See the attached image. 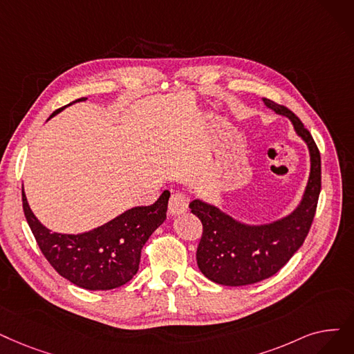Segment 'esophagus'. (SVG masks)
Returning <instances> with one entry per match:
<instances>
[{
	"label": "esophagus",
	"mask_w": 354,
	"mask_h": 354,
	"mask_svg": "<svg viewBox=\"0 0 354 354\" xmlns=\"http://www.w3.org/2000/svg\"><path fill=\"white\" fill-rule=\"evenodd\" d=\"M188 208V198L183 192H174L171 199H169V212L171 215H176L180 214L183 211H187Z\"/></svg>",
	"instance_id": "1"
}]
</instances>
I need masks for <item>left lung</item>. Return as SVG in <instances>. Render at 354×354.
<instances>
[{"mask_svg":"<svg viewBox=\"0 0 354 354\" xmlns=\"http://www.w3.org/2000/svg\"><path fill=\"white\" fill-rule=\"evenodd\" d=\"M263 102L276 114L288 117L308 146L310 178L299 205L269 224L240 223L201 199L189 204L191 212L203 223V237L196 249L198 268L209 281L225 286L252 285L279 272L308 236L321 191V156L313 136L286 106L268 98Z\"/></svg>","mask_w":354,"mask_h":354,"instance_id":"left-lung-1","label":"left lung"}]
</instances>
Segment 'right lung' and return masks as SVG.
<instances>
[{"label":"right lung","instance_id":"right-lung-1","mask_svg":"<svg viewBox=\"0 0 354 354\" xmlns=\"http://www.w3.org/2000/svg\"><path fill=\"white\" fill-rule=\"evenodd\" d=\"M85 100L80 98L73 102ZM65 106L56 110L50 118ZM21 192L26 220L44 257L60 276L89 290L114 289L133 278L139 270L143 245L166 220L171 196V192L163 191L155 204L127 209L91 232L60 234L52 233L36 218L28 207L24 189Z\"/></svg>","mask_w":354,"mask_h":354}]
</instances>
